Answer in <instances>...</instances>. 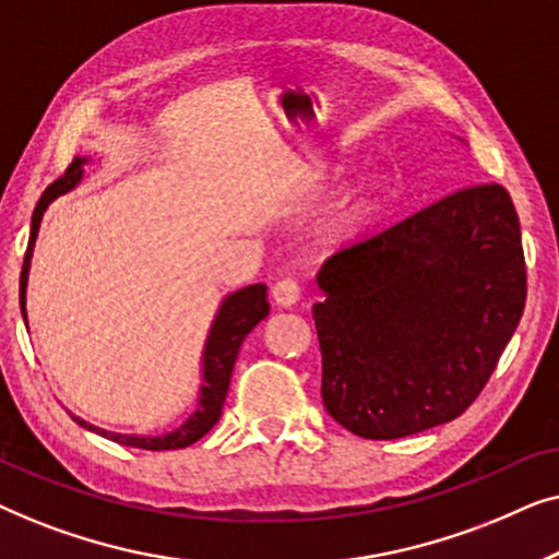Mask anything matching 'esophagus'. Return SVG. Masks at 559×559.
<instances>
[{
    "mask_svg": "<svg viewBox=\"0 0 559 559\" xmlns=\"http://www.w3.org/2000/svg\"><path fill=\"white\" fill-rule=\"evenodd\" d=\"M272 297L280 308H293V305L300 300V285L295 280H277L272 287Z\"/></svg>",
    "mask_w": 559,
    "mask_h": 559,
    "instance_id": "obj_1",
    "label": "esophagus"
}]
</instances>
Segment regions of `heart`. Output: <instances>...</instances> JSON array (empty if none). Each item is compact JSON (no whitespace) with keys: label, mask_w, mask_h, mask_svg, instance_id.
Returning <instances> with one entry per match:
<instances>
[{"label":"heart","mask_w":559,"mask_h":559,"mask_svg":"<svg viewBox=\"0 0 559 559\" xmlns=\"http://www.w3.org/2000/svg\"><path fill=\"white\" fill-rule=\"evenodd\" d=\"M386 195H389V180L384 175H373V178L361 182V188L356 190L354 201H350L346 211L348 224H364V221H369L373 213L381 209V203L386 201Z\"/></svg>","instance_id":"obj_1"}]
</instances>
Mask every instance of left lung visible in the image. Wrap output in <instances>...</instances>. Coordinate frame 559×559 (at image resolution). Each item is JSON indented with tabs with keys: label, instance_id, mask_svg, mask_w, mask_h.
I'll list each match as a JSON object with an SVG mask.
<instances>
[{
	"label": "left lung",
	"instance_id": "1",
	"mask_svg": "<svg viewBox=\"0 0 559 559\" xmlns=\"http://www.w3.org/2000/svg\"><path fill=\"white\" fill-rule=\"evenodd\" d=\"M318 287L328 415L366 440L450 423L484 392L524 312L511 195L499 182L455 190L335 251Z\"/></svg>",
	"mask_w": 559,
	"mask_h": 559
}]
</instances>
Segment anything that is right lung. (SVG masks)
Returning <instances> with one entry per match:
<instances>
[{
    "mask_svg": "<svg viewBox=\"0 0 559 559\" xmlns=\"http://www.w3.org/2000/svg\"><path fill=\"white\" fill-rule=\"evenodd\" d=\"M83 163L86 157H75L68 170L60 175L56 182H50L40 195V201L35 205L33 213V226H29V241L25 251V262H22V274H20V308L22 318L27 323V310H25V295H27V272H29V259H33L35 239L37 231H40L43 213L48 205L56 201L58 195L68 193L79 186L83 178ZM270 316V302H266V287L264 285H249L243 289H236L221 302L216 312V320H213L209 341H205L203 350V384H201V400H198V409L190 415L186 423H182L178 430L157 435V438H140V435H121V432H109L102 430V427L86 423V419L73 417L75 423L86 430L102 435L106 440L119 442V445L140 448V450H178L188 448L203 438L205 432L211 430L213 425L218 423L221 409H224L228 384H231V373L236 356H239V348L247 335L254 331L257 323Z\"/></svg>",
    "mask_w": 559,
    "mask_h": 559,
    "instance_id": "add662e5",
    "label": "right lung"
}]
</instances>
